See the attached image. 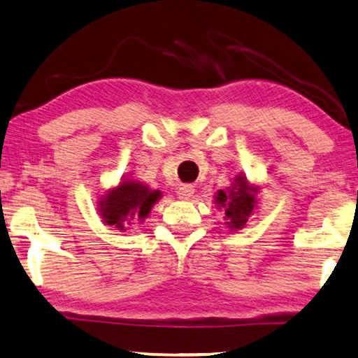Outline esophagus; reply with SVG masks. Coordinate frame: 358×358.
Returning <instances> with one entry per match:
<instances>
[{
	"label": "esophagus",
	"mask_w": 358,
	"mask_h": 358,
	"mask_svg": "<svg viewBox=\"0 0 358 358\" xmlns=\"http://www.w3.org/2000/svg\"><path fill=\"white\" fill-rule=\"evenodd\" d=\"M193 194H194V188H193V186H191V185H180V188H178V191H177L178 199H181V201H188V199L193 198Z\"/></svg>",
	"instance_id": "34e87169"
}]
</instances>
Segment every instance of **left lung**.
<instances>
[{
  "label": "left lung",
  "instance_id": "obj_1",
  "mask_svg": "<svg viewBox=\"0 0 358 358\" xmlns=\"http://www.w3.org/2000/svg\"><path fill=\"white\" fill-rule=\"evenodd\" d=\"M263 186L256 181H250L245 173H236L230 180V186L214 193L215 209L222 210L225 227L236 231L246 227L250 219L258 210L259 193Z\"/></svg>",
  "mask_w": 358,
  "mask_h": 358
}]
</instances>
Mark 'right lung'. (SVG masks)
Segmentation results:
<instances>
[{"instance_id":"1","label":"right lung","mask_w":358,"mask_h":358,"mask_svg":"<svg viewBox=\"0 0 358 358\" xmlns=\"http://www.w3.org/2000/svg\"><path fill=\"white\" fill-rule=\"evenodd\" d=\"M162 196V191L149 188L143 181L133 178V173L123 175L117 185L110 186L100 196L97 213L105 225L127 231L136 222H144Z\"/></svg>"}]
</instances>
